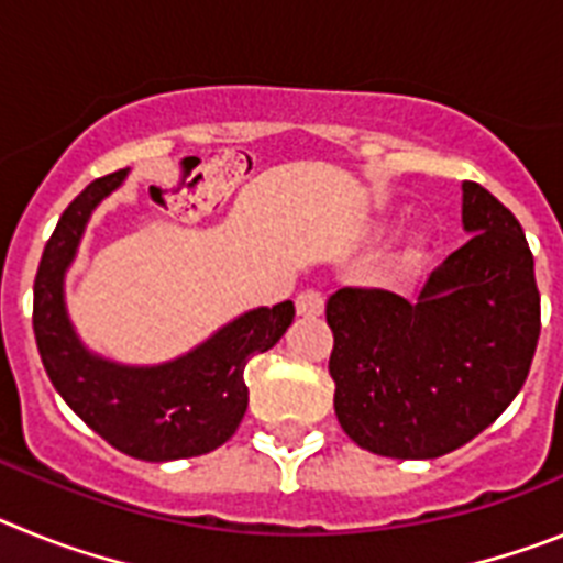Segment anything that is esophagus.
I'll use <instances>...</instances> for the list:
<instances>
[{"instance_id": "obj_1", "label": "esophagus", "mask_w": 563, "mask_h": 563, "mask_svg": "<svg viewBox=\"0 0 563 563\" xmlns=\"http://www.w3.org/2000/svg\"><path fill=\"white\" fill-rule=\"evenodd\" d=\"M296 312H298V316H305V318L321 316V312H324V296H321V292H318V290L298 292Z\"/></svg>"}]
</instances>
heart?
I'll use <instances>...</instances> for the list:
<instances>
[{
	"mask_svg": "<svg viewBox=\"0 0 563 563\" xmlns=\"http://www.w3.org/2000/svg\"><path fill=\"white\" fill-rule=\"evenodd\" d=\"M377 231H389V225H377ZM429 233H411V236L402 242L400 251L391 253L389 262L383 265V278H386V282H402V278L415 276L422 267V262H426V256H429Z\"/></svg>",
	"mask_w": 563,
	"mask_h": 563,
	"instance_id": "b5f03b06",
	"label": "heart"
}]
</instances>
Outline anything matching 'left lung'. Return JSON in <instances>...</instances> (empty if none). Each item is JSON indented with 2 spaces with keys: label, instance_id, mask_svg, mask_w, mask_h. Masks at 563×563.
<instances>
[{
  "label": "left lung",
  "instance_id": "1",
  "mask_svg": "<svg viewBox=\"0 0 563 563\" xmlns=\"http://www.w3.org/2000/svg\"><path fill=\"white\" fill-rule=\"evenodd\" d=\"M462 228L471 239L431 273L415 305L363 287L327 301L338 422L372 454L456 451L527 380L541 298L525 231L479 183H462Z\"/></svg>",
  "mask_w": 563,
  "mask_h": 563
}]
</instances>
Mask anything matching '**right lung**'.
Masks as SVG:
<instances>
[{
  "label": "right lung",
  "mask_w": 563,
  "mask_h": 563,
  "mask_svg": "<svg viewBox=\"0 0 563 563\" xmlns=\"http://www.w3.org/2000/svg\"><path fill=\"white\" fill-rule=\"evenodd\" d=\"M123 172L89 183L62 213L44 245L33 285V332L47 377L69 409L123 454L146 462L200 456L233 437L247 409L245 366L292 324L296 307H256L228 321L186 355L154 366H126L87 350L69 321L64 278L87 222Z\"/></svg>",
  "instance_id": "1"
}]
</instances>
